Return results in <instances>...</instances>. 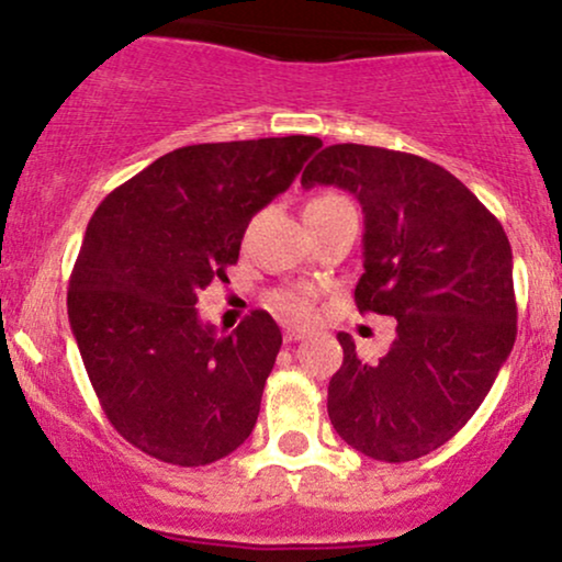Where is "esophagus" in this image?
Wrapping results in <instances>:
<instances>
[{
  "mask_svg": "<svg viewBox=\"0 0 562 562\" xmlns=\"http://www.w3.org/2000/svg\"><path fill=\"white\" fill-rule=\"evenodd\" d=\"M282 338H285V344H295V340L306 338V330H301V327H285Z\"/></svg>",
  "mask_w": 562,
  "mask_h": 562,
  "instance_id": "obj_1",
  "label": "esophagus"
}]
</instances>
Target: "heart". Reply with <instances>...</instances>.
<instances>
[{"mask_svg": "<svg viewBox=\"0 0 562 562\" xmlns=\"http://www.w3.org/2000/svg\"><path fill=\"white\" fill-rule=\"evenodd\" d=\"M330 198V195H322ZM314 198V200H322ZM312 203V200H308ZM272 306L290 319H308L314 314V290L312 288H288L272 295Z\"/></svg>", "mask_w": 562, "mask_h": 562, "instance_id": "1", "label": "heart"}]
</instances>
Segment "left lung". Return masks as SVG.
I'll return each instance as SVG.
<instances>
[{"label":"left lung","mask_w":562,"mask_h":562,"mask_svg":"<svg viewBox=\"0 0 562 562\" xmlns=\"http://www.w3.org/2000/svg\"><path fill=\"white\" fill-rule=\"evenodd\" d=\"M303 187L335 184L364 211L359 312L396 319L378 362L338 333L344 364L327 415L348 447L409 462L449 441L492 391L518 333L513 250L496 216L454 173L412 153L330 145Z\"/></svg>","instance_id":"obj_1"}]
</instances>
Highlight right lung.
<instances>
[{
    "label": "right lung",
    "mask_w": 562,
    "mask_h": 562,
    "mask_svg": "<svg viewBox=\"0 0 562 562\" xmlns=\"http://www.w3.org/2000/svg\"><path fill=\"white\" fill-rule=\"evenodd\" d=\"M317 137L187 145L97 205L68 319L108 420L128 443L198 468L254 430L282 333L256 308L218 338L198 290L227 280L248 222L293 184Z\"/></svg>",
    "instance_id": "obj_1"
}]
</instances>
